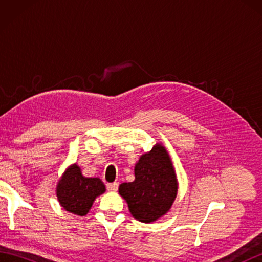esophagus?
I'll return each mask as SVG.
<instances>
[{
	"label": "esophagus",
	"instance_id": "1",
	"mask_svg": "<svg viewBox=\"0 0 262 262\" xmlns=\"http://www.w3.org/2000/svg\"><path fill=\"white\" fill-rule=\"evenodd\" d=\"M107 189L109 191H116L118 189V183L114 182V183H107Z\"/></svg>",
	"mask_w": 262,
	"mask_h": 262
}]
</instances>
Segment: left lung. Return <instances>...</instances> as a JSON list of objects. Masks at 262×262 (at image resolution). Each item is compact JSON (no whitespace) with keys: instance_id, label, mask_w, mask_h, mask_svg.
Wrapping results in <instances>:
<instances>
[{"instance_id":"obj_1","label":"left lung","mask_w":262,"mask_h":262,"mask_svg":"<svg viewBox=\"0 0 262 262\" xmlns=\"http://www.w3.org/2000/svg\"><path fill=\"white\" fill-rule=\"evenodd\" d=\"M135 180L119 186L132 216L142 223H153L171 209L178 194L177 173L168 149L157 143L141 155L134 168Z\"/></svg>"}]
</instances>
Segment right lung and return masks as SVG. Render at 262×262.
I'll return each mask as SVG.
<instances>
[{
  "instance_id": "add662e5",
  "label": "right lung",
  "mask_w": 262,
  "mask_h": 262,
  "mask_svg": "<svg viewBox=\"0 0 262 262\" xmlns=\"http://www.w3.org/2000/svg\"><path fill=\"white\" fill-rule=\"evenodd\" d=\"M104 191V183L99 178L83 176L81 168L76 163L66 168L56 186L59 205L69 213L79 216L86 215L96 198Z\"/></svg>"
}]
</instances>
